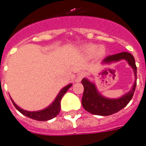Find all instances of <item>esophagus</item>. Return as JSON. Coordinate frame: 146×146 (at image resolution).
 <instances>
[{
    "mask_svg": "<svg viewBox=\"0 0 146 146\" xmlns=\"http://www.w3.org/2000/svg\"><path fill=\"white\" fill-rule=\"evenodd\" d=\"M86 76L85 73L84 72H80V73H78L77 76H76V78L75 81L76 83H79V82H80L81 80L83 79L84 76Z\"/></svg>",
    "mask_w": 146,
    "mask_h": 146,
    "instance_id": "esophagus-1",
    "label": "esophagus"
}]
</instances>
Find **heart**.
Returning <instances> with one entry per match:
<instances>
[{"label": "heart", "mask_w": 146, "mask_h": 146, "mask_svg": "<svg viewBox=\"0 0 146 146\" xmlns=\"http://www.w3.org/2000/svg\"><path fill=\"white\" fill-rule=\"evenodd\" d=\"M83 53L89 58H93L94 56L97 58H102L106 54V50L104 46H98L96 44L89 43L83 47Z\"/></svg>", "instance_id": "1"}]
</instances>
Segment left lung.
Instances as JSON below:
<instances>
[{
	"label": "left lung",
	"mask_w": 146,
	"mask_h": 146,
	"mask_svg": "<svg viewBox=\"0 0 146 146\" xmlns=\"http://www.w3.org/2000/svg\"><path fill=\"white\" fill-rule=\"evenodd\" d=\"M122 60L127 61L129 65L134 71L135 79L131 90L119 98L110 99L100 94L96 86L95 83L90 82L88 79L83 78L81 81L84 87V92L82 98V105L87 112L92 113L93 115H103V116L112 115L126 106V105L130 102V100H132L136 86V79H137V76H136L137 68L135 66L134 56L128 52H122L115 55L109 56L103 60L102 63L110 64L115 62H119Z\"/></svg>",
	"instance_id": "obj_1"
}]
</instances>
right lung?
<instances>
[{"mask_svg": "<svg viewBox=\"0 0 146 146\" xmlns=\"http://www.w3.org/2000/svg\"><path fill=\"white\" fill-rule=\"evenodd\" d=\"M73 85L72 83H70L67 86H66L65 87H63V89H61V90L60 91V93H58V95L56 96V97L54 100L53 103H51L50 105L47 106L45 109H43L40 111H33V112H31V111H27L23 109H21L17 105L16 103H14L13 100L11 99V101L14 104V106L16 107V109L18 110L19 112L22 113L23 115H26L27 117L33 119L38 120V121H47V120L52 119L53 118L56 117V115H58L60 110V101L61 99L63 98V95L66 93V91L68 90L69 88L71 87V86Z\"/></svg>", "mask_w": 146, "mask_h": 146, "instance_id": "add662e5", "label": "right lung"}]
</instances>
